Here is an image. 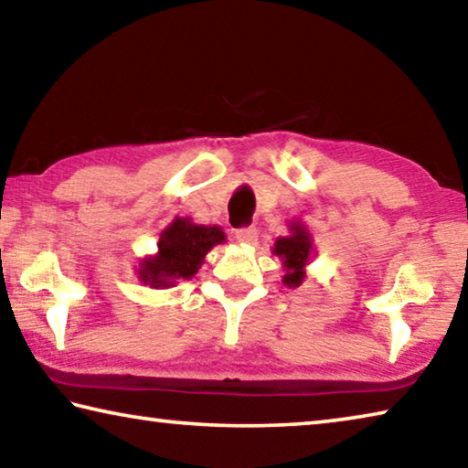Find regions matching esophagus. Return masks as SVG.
Masks as SVG:
<instances>
[{"label": "esophagus", "mask_w": 468, "mask_h": 468, "mask_svg": "<svg viewBox=\"0 0 468 468\" xmlns=\"http://www.w3.org/2000/svg\"><path fill=\"white\" fill-rule=\"evenodd\" d=\"M235 235H237V239H239L241 243H253V241L258 239V229L253 227V225H245V227L237 229Z\"/></svg>", "instance_id": "esophagus-1"}]
</instances>
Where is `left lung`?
Segmentation results:
<instances>
[{"instance_id":"1","label":"left lung","mask_w":468,"mask_h":468,"mask_svg":"<svg viewBox=\"0 0 468 468\" xmlns=\"http://www.w3.org/2000/svg\"><path fill=\"white\" fill-rule=\"evenodd\" d=\"M291 231V237H281V239H276L274 253L284 260L282 264L287 268V274H284L282 282L287 284V287H299L305 276L303 266L307 264V258H310L312 241L310 233H307L303 227L292 225Z\"/></svg>"}]
</instances>
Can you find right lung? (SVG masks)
<instances>
[{"label":"right lung","mask_w":468,"mask_h":468,"mask_svg":"<svg viewBox=\"0 0 468 468\" xmlns=\"http://www.w3.org/2000/svg\"><path fill=\"white\" fill-rule=\"evenodd\" d=\"M225 241L218 227L189 223V218H176L158 241V256L140 266V279L150 287H169L176 279H192L204 262V256L217 243Z\"/></svg>","instance_id":"right-lung-1"}]
</instances>
